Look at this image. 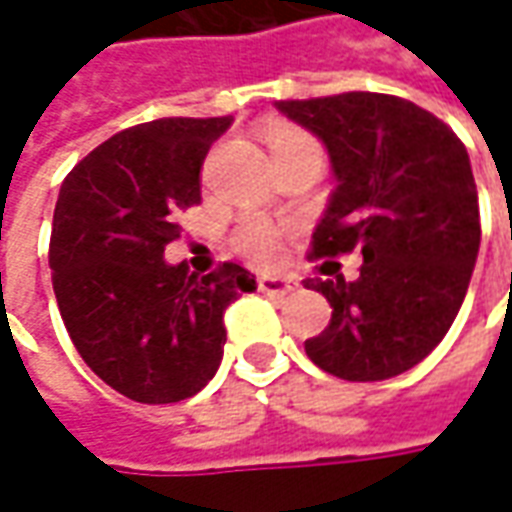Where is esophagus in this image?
<instances>
[{
	"label": "esophagus",
	"instance_id": "1",
	"mask_svg": "<svg viewBox=\"0 0 512 512\" xmlns=\"http://www.w3.org/2000/svg\"><path fill=\"white\" fill-rule=\"evenodd\" d=\"M257 289L266 291V294H286L294 286H291V280H286V277H257Z\"/></svg>",
	"mask_w": 512,
	"mask_h": 512
}]
</instances>
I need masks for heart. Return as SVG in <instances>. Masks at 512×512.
I'll return each instance as SVG.
<instances>
[{
  "label": "heart",
  "mask_w": 512,
  "mask_h": 512,
  "mask_svg": "<svg viewBox=\"0 0 512 512\" xmlns=\"http://www.w3.org/2000/svg\"><path fill=\"white\" fill-rule=\"evenodd\" d=\"M266 144H269L274 158L294 150H320L309 133H303L291 124H283V121H274L266 127ZM232 243L246 260L260 263V266H269L280 257V229L269 221H263V218H246L235 229Z\"/></svg>",
  "instance_id": "heart-1"
}]
</instances>
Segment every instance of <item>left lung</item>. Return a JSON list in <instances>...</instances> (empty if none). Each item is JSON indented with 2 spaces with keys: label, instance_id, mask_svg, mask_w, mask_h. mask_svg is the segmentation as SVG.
Masks as SVG:
<instances>
[{
  "label": "left lung",
  "instance_id": "1",
  "mask_svg": "<svg viewBox=\"0 0 512 512\" xmlns=\"http://www.w3.org/2000/svg\"><path fill=\"white\" fill-rule=\"evenodd\" d=\"M277 110L323 138L337 175L311 257L362 255L354 280H306L331 303L306 354L348 382L397 377L442 343L479 255L465 144L433 113L385 93L277 101Z\"/></svg>",
  "mask_w": 512,
  "mask_h": 512
}]
</instances>
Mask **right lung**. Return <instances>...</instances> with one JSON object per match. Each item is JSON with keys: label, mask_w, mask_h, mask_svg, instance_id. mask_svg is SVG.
Segmentation results:
<instances>
[{"label": "right lung", "mask_w": 512, "mask_h": 512, "mask_svg": "<svg viewBox=\"0 0 512 512\" xmlns=\"http://www.w3.org/2000/svg\"><path fill=\"white\" fill-rule=\"evenodd\" d=\"M221 118H158L121 130L67 172L53 209L50 269L64 328L113 391L144 405L195 397L223 357V314L255 277L169 266L178 215L201 203V167Z\"/></svg>", "instance_id": "1"}]
</instances>
